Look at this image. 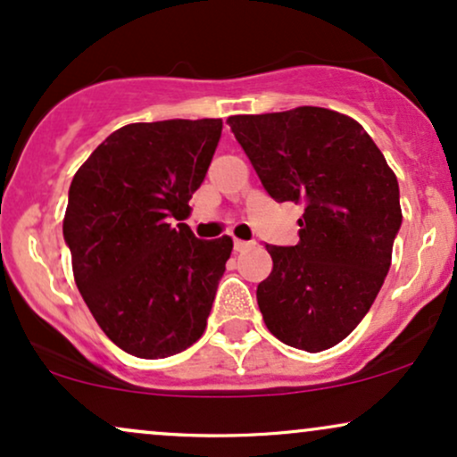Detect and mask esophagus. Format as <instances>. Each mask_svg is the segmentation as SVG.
<instances>
[{"mask_svg": "<svg viewBox=\"0 0 457 457\" xmlns=\"http://www.w3.org/2000/svg\"><path fill=\"white\" fill-rule=\"evenodd\" d=\"M251 246H253V243H249V240H240V238L234 240V251H236V253H243V251L251 249Z\"/></svg>", "mask_w": 457, "mask_h": 457, "instance_id": "esophagus-1", "label": "esophagus"}]
</instances>
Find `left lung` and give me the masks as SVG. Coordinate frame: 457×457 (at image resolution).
<instances>
[{
  "label": "left lung",
  "mask_w": 457,
  "mask_h": 457,
  "mask_svg": "<svg viewBox=\"0 0 457 457\" xmlns=\"http://www.w3.org/2000/svg\"><path fill=\"white\" fill-rule=\"evenodd\" d=\"M228 124L269 195L305 206L295 246L266 245L272 270L258 286L266 328L307 353L333 348L389 272L402 225L397 178L365 129L333 109L229 115Z\"/></svg>",
  "instance_id": "8db88e82"
}]
</instances>
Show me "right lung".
I'll return each mask as SVG.
<instances>
[{
    "label": "right lung",
    "mask_w": 457,
    "mask_h": 457,
    "mask_svg": "<svg viewBox=\"0 0 457 457\" xmlns=\"http://www.w3.org/2000/svg\"><path fill=\"white\" fill-rule=\"evenodd\" d=\"M223 122L162 120L118 129L77 170L64 238L72 275L103 333L124 353L165 359L206 330L232 238L197 240L188 199Z\"/></svg>",
    "instance_id": "add662e5"
}]
</instances>
